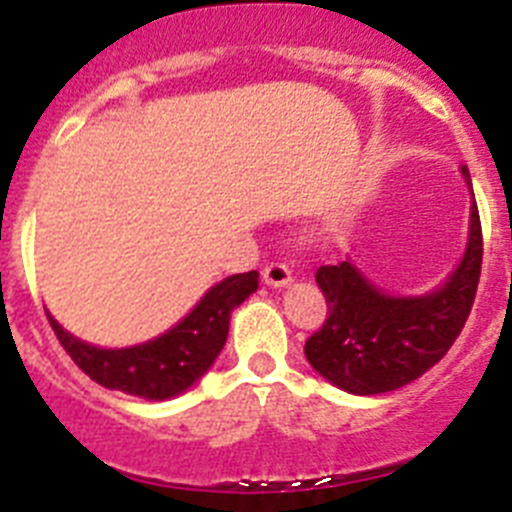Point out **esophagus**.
Masks as SVG:
<instances>
[{"label":"esophagus","instance_id":"esophagus-1","mask_svg":"<svg viewBox=\"0 0 512 512\" xmlns=\"http://www.w3.org/2000/svg\"><path fill=\"white\" fill-rule=\"evenodd\" d=\"M261 277H264V284H269V287H284V284L292 282V271L282 261H269L264 271H261Z\"/></svg>","mask_w":512,"mask_h":512}]
</instances>
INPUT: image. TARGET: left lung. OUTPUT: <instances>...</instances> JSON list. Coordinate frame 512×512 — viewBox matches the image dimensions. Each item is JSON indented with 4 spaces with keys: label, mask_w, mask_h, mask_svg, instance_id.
I'll list each match as a JSON object with an SVG mask.
<instances>
[{
    "label": "left lung",
    "mask_w": 512,
    "mask_h": 512,
    "mask_svg": "<svg viewBox=\"0 0 512 512\" xmlns=\"http://www.w3.org/2000/svg\"><path fill=\"white\" fill-rule=\"evenodd\" d=\"M467 176V166H461ZM482 271V223L477 202L469 217V243L449 282L423 297H390L351 261L320 266L315 282L328 302V318L305 343L312 369L351 395L400 390L446 356L477 295Z\"/></svg>",
    "instance_id": "left-lung-1"
}]
</instances>
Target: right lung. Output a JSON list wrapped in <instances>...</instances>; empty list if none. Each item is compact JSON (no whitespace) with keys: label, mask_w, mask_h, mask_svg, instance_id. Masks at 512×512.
Masks as SVG:
<instances>
[{"label":"right lung","mask_w":512,"mask_h":512,"mask_svg":"<svg viewBox=\"0 0 512 512\" xmlns=\"http://www.w3.org/2000/svg\"><path fill=\"white\" fill-rule=\"evenodd\" d=\"M256 289L259 271L233 274L215 284L169 333L130 348L89 346L63 330L51 315L48 320L66 354L97 384L146 400H169L210 369L228 338L230 312Z\"/></svg>","instance_id":"1"}]
</instances>
